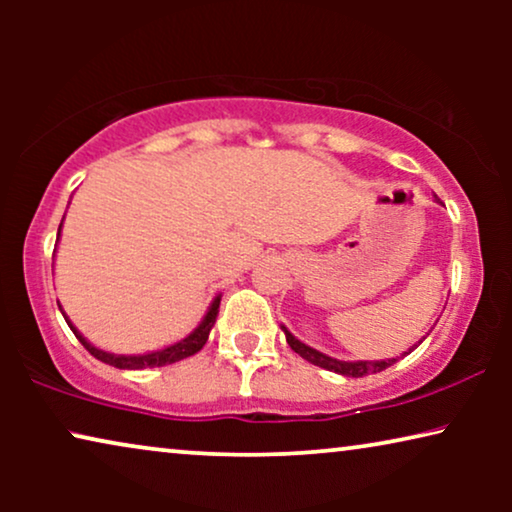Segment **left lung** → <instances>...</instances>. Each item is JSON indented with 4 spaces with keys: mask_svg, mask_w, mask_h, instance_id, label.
Wrapping results in <instances>:
<instances>
[{
    "mask_svg": "<svg viewBox=\"0 0 512 512\" xmlns=\"http://www.w3.org/2000/svg\"><path fill=\"white\" fill-rule=\"evenodd\" d=\"M282 331H284V335H286V342H289V347L293 349V352L296 354H300L303 356L305 361H310V363H314V366H319V368H326V370H331V373H338V375H345V377H363V375H370V373H382L384 368H389V366H394V363L398 361V359H403V356H408L412 349H417V345H422V340H426V333L422 340L417 342L415 347H410L408 352H403L401 356H396V359H380V361H342V359H335V356H328V354H324V352H319V349H314V347H310V345H305V342H300L296 335H293L289 328L286 326H282Z\"/></svg>",
    "mask_w": 512,
    "mask_h": 512,
    "instance_id": "obj_1",
    "label": "left lung"
}]
</instances>
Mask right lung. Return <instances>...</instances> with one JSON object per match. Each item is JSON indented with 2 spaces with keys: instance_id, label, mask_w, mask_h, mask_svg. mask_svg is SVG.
Listing matches in <instances>:
<instances>
[{
  "instance_id": "right-lung-1",
  "label": "right lung",
  "mask_w": 512,
  "mask_h": 512,
  "mask_svg": "<svg viewBox=\"0 0 512 512\" xmlns=\"http://www.w3.org/2000/svg\"><path fill=\"white\" fill-rule=\"evenodd\" d=\"M62 221H65V216H62ZM60 230H62V223L58 228V240H60ZM219 305H221V293H219V296H214L212 303H209L205 317H202L200 324L195 326L193 331L186 335V338L172 342V345H167L163 349H153V352H146V354H111V352H104V349H100V347H95L93 342H88L86 338H83V335L79 333V328H76L72 321H69L65 310H62V305L58 303L62 317H65V321L69 324V328H72V333L76 335V338H79L81 345L86 347L88 352L95 356V359H100L102 363H109V366L121 368V370H142V368L170 366V363L184 361V359H188V356L198 354L200 349L205 347V342L209 338V331H212L214 321H216V317H219Z\"/></svg>"
}]
</instances>
